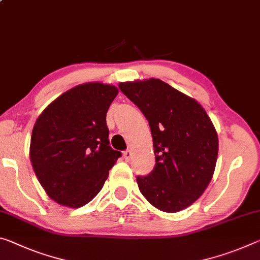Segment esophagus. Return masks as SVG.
<instances>
[{
    "mask_svg": "<svg viewBox=\"0 0 260 260\" xmlns=\"http://www.w3.org/2000/svg\"><path fill=\"white\" fill-rule=\"evenodd\" d=\"M132 156H133V154H132V150H129V149L123 152V157H125L126 160H131Z\"/></svg>",
    "mask_w": 260,
    "mask_h": 260,
    "instance_id": "34e87169",
    "label": "esophagus"
}]
</instances>
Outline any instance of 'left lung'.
I'll return each mask as SVG.
<instances>
[{"mask_svg": "<svg viewBox=\"0 0 260 260\" xmlns=\"http://www.w3.org/2000/svg\"><path fill=\"white\" fill-rule=\"evenodd\" d=\"M119 88L149 121L156 164L137 177L140 192L159 211L187 208L205 192L215 170L219 139L194 98L158 78L121 82Z\"/></svg>", "mask_w": 260, "mask_h": 260, "instance_id": "1", "label": "left lung"}]
</instances>
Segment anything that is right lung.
<instances>
[{
  "mask_svg": "<svg viewBox=\"0 0 260 260\" xmlns=\"http://www.w3.org/2000/svg\"><path fill=\"white\" fill-rule=\"evenodd\" d=\"M117 86L89 82L53 101L32 129L30 159L47 196L78 208L90 203L121 156L109 146L106 112Z\"/></svg>",
  "mask_w": 260,
  "mask_h": 260,
  "instance_id": "1",
  "label": "right lung"
}]
</instances>
